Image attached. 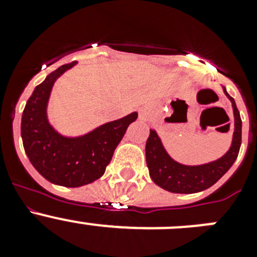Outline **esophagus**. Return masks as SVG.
Instances as JSON below:
<instances>
[{
	"label": "esophagus",
	"mask_w": 257,
	"mask_h": 257,
	"mask_svg": "<svg viewBox=\"0 0 257 257\" xmlns=\"http://www.w3.org/2000/svg\"><path fill=\"white\" fill-rule=\"evenodd\" d=\"M151 109L148 106H145V108H142L139 110V119L140 121H147L151 118Z\"/></svg>",
	"instance_id": "obj_1"
}]
</instances>
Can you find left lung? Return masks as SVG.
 Listing matches in <instances>:
<instances>
[{"label":"left lung","mask_w":257,"mask_h":257,"mask_svg":"<svg viewBox=\"0 0 257 257\" xmlns=\"http://www.w3.org/2000/svg\"><path fill=\"white\" fill-rule=\"evenodd\" d=\"M222 90L226 97L231 101L233 114H234V133L229 151L220 157L219 160L205 165H181L172 160L170 154L166 152L156 130H151L145 145V157H147L149 175L158 187L171 193H184V194L202 192L212 187L235 162L242 142V119L234 99L226 92L225 87H222Z\"/></svg>","instance_id":"8db88e82"}]
</instances>
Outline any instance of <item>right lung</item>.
I'll use <instances>...</instances> for the list:
<instances>
[{"label":"right lung","mask_w":257,"mask_h":257,"mask_svg":"<svg viewBox=\"0 0 257 257\" xmlns=\"http://www.w3.org/2000/svg\"><path fill=\"white\" fill-rule=\"evenodd\" d=\"M77 63L61 65L35 88L22 115L24 151L36 170L50 183L67 188L82 187L101 178L114 149L138 113L106 122L81 136H64L51 126L47 104L56 79Z\"/></svg>","instance_id":"1"}]
</instances>
